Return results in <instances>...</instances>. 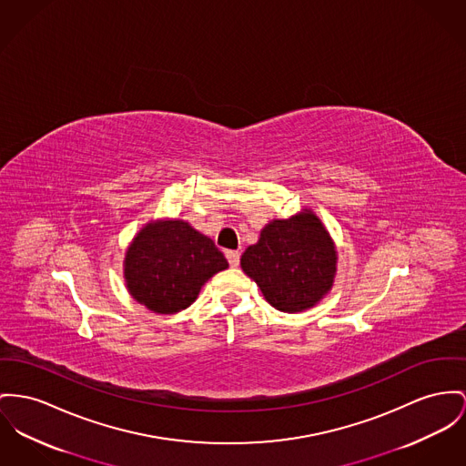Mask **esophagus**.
Here are the masks:
<instances>
[{"label":"esophagus","mask_w":466,"mask_h":466,"mask_svg":"<svg viewBox=\"0 0 466 466\" xmlns=\"http://www.w3.org/2000/svg\"><path fill=\"white\" fill-rule=\"evenodd\" d=\"M226 258H228V261H229V265H231L233 268L238 267V263H240V254H238L237 250H226Z\"/></svg>","instance_id":"obj_1"}]
</instances>
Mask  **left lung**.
Here are the masks:
<instances>
[{
	"instance_id": "8db88e82",
	"label": "left lung",
	"mask_w": 466,
	"mask_h": 466,
	"mask_svg": "<svg viewBox=\"0 0 466 466\" xmlns=\"http://www.w3.org/2000/svg\"><path fill=\"white\" fill-rule=\"evenodd\" d=\"M242 270L265 300L282 312H302L319 304L334 286L338 248L310 208L274 218L240 258Z\"/></svg>"
}]
</instances>
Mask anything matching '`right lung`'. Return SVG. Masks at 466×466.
<instances>
[{
    "label": "right lung",
    "mask_w": 466,
    "mask_h": 466,
    "mask_svg": "<svg viewBox=\"0 0 466 466\" xmlns=\"http://www.w3.org/2000/svg\"><path fill=\"white\" fill-rule=\"evenodd\" d=\"M226 268L214 242L182 218L147 222L125 250V286L157 314L187 309L203 284Z\"/></svg>",
    "instance_id": "right-lung-1"
}]
</instances>
